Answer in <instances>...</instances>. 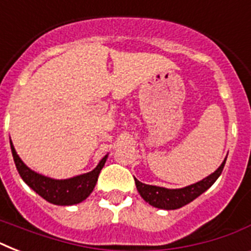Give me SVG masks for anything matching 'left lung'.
<instances>
[{
    "instance_id": "1",
    "label": "left lung",
    "mask_w": 251,
    "mask_h": 251,
    "mask_svg": "<svg viewBox=\"0 0 251 251\" xmlns=\"http://www.w3.org/2000/svg\"><path fill=\"white\" fill-rule=\"evenodd\" d=\"M226 157L222 163V165L206 178L201 179L198 182L191 183L189 186L181 187V189H167V187L153 186V185H146L141 181L135 179L138 193L145 199L146 202L152 207L161 208V210H177L181 208L187 203L193 202L195 198L203 194L207 189H210L219 176L222 175L223 168L226 165Z\"/></svg>"
}]
</instances>
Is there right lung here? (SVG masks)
Returning a JSON list of instances; mask_svg holds the SVG:
<instances>
[{
    "label": "right lung",
    "instance_id": "add662e5",
    "mask_svg": "<svg viewBox=\"0 0 251 251\" xmlns=\"http://www.w3.org/2000/svg\"><path fill=\"white\" fill-rule=\"evenodd\" d=\"M10 147H11L14 163H15V167H17L22 179L35 193L40 195L41 198H44L47 202L57 204V206H73V204H78L88 198V195L92 193L95 185L98 182L99 173L108 159V153H106L105 156L99 161L96 168L88 173L75 176L72 178L56 179L40 175L27 167L14 149L11 139H10Z\"/></svg>",
    "mask_w": 251,
    "mask_h": 251
}]
</instances>
